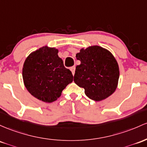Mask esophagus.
<instances>
[{"label":"esophagus","mask_w":147,"mask_h":147,"mask_svg":"<svg viewBox=\"0 0 147 147\" xmlns=\"http://www.w3.org/2000/svg\"><path fill=\"white\" fill-rule=\"evenodd\" d=\"M70 70L71 72H72V75H75V66H72V67H70Z\"/></svg>","instance_id":"34e87169"}]
</instances>
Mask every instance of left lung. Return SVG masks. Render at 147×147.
<instances>
[{
    "label": "left lung",
    "mask_w": 147,
    "mask_h": 147,
    "mask_svg": "<svg viewBox=\"0 0 147 147\" xmlns=\"http://www.w3.org/2000/svg\"><path fill=\"white\" fill-rule=\"evenodd\" d=\"M81 64L77 65L74 82L84 88L87 97L101 101L115 91L119 78V68L114 56L99 46L82 49L76 54Z\"/></svg>",
    "instance_id": "1"
}]
</instances>
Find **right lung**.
I'll use <instances>...</instances> for the list:
<instances>
[{"instance_id":"1","label":"right lung","mask_w":147,"mask_h":147,"mask_svg":"<svg viewBox=\"0 0 147 147\" xmlns=\"http://www.w3.org/2000/svg\"><path fill=\"white\" fill-rule=\"evenodd\" d=\"M58 49L43 47L33 51L24 63L22 76L29 93L45 102H52L73 81V75L65 68L58 56Z\"/></svg>"}]
</instances>
